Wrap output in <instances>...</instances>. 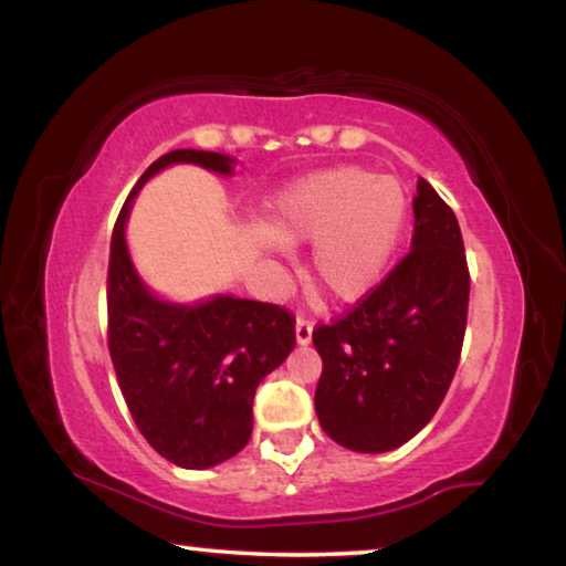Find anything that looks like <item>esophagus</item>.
Instances as JSON below:
<instances>
[{"label": "esophagus", "instance_id": "obj_1", "mask_svg": "<svg viewBox=\"0 0 566 566\" xmlns=\"http://www.w3.org/2000/svg\"><path fill=\"white\" fill-rule=\"evenodd\" d=\"M312 332H314V324L304 319V316H298V319H296V343L298 345L312 343Z\"/></svg>", "mask_w": 566, "mask_h": 566}]
</instances>
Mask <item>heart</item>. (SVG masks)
<instances>
[{"label":"heart","instance_id":"obj_1","mask_svg":"<svg viewBox=\"0 0 566 566\" xmlns=\"http://www.w3.org/2000/svg\"><path fill=\"white\" fill-rule=\"evenodd\" d=\"M409 198L397 177L337 167L306 177L275 203L273 227L258 231L268 254L312 244L308 265L339 301H355L381 281L397 252Z\"/></svg>","mask_w":566,"mask_h":566}]
</instances>
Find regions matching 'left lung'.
<instances>
[{
  "label": "left lung",
  "mask_w": 566,
  "mask_h": 566,
  "mask_svg": "<svg viewBox=\"0 0 566 566\" xmlns=\"http://www.w3.org/2000/svg\"><path fill=\"white\" fill-rule=\"evenodd\" d=\"M409 254L343 319L314 329L322 378L314 407L343 448L386 453L438 412L459 368L469 268L455 213L417 182Z\"/></svg>",
  "instance_id": "8db88e82"
}]
</instances>
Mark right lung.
I'll return each instance as SVG.
<instances>
[{"mask_svg": "<svg viewBox=\"0 0 566 566\" xmlns=\"http://www.w3.org/2000/svg\"><path fill=\"white\" fill-rule=\"evenodd\" d=\"M172 165L234 175V157L175 149L142 175L115 221L107 268V347L130 417L175 467L211 469L250 443L252 399L289 358L296 319L283 306L216 293L177 304L149 291L130 260L126 221L146 182Z\"/></svg>", "mask_w": 566, "mask_h": 566, "instance_id": "add662e5", "label": "right lung"}]
</instances>
